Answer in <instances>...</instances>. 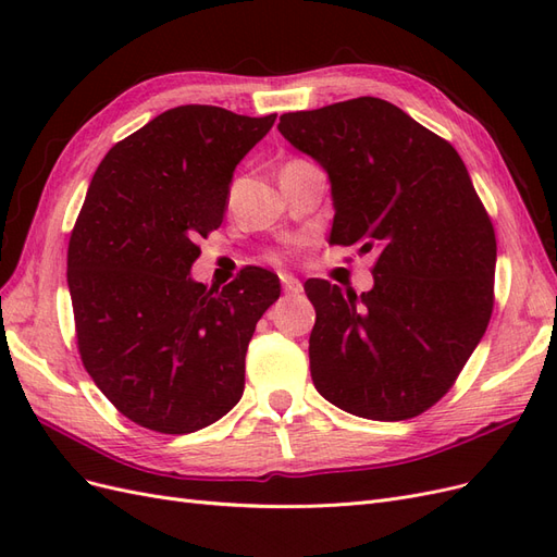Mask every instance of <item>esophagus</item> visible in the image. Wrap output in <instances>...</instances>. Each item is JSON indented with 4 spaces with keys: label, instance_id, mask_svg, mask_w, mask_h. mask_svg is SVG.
I'll list each match as a JSON object with an SVG mask.
<instances>
[{
    "label": "esophagus",
    "instance_id": "34e87169",
    "mask_svg": "<svg viewBox=\"0 0 557 557\" xmlns=\"http://www.w3.org/2000/svg\"><path fill=\"white\" fill-rule=\"evenodd\" d=\"M281 283H283V290L288 293V295L305 293V288H301V283H299L295 276H290V274H283V276H281Z\"/></svg>",
    "mask_w": 557,
    "mask_h": 557
}]
</instances>
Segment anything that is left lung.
Returning <instances> with one entry per match:
<instances>
[{
  "instance_id": "1",
  "label": "left lung",
  "mask_w": 557,
  "mask_h": 557,
  "mask_svg": "<svg viewBox=\"0 0 557 557\" xmlns=\"http://www.w3.org/2000/svg\"><path fill=\"white\" fill-rule=\"evenodd\" d=\"M278 132L330 178V244L376 252L374 288L362 295L305 283L315 391L369 420L423 413L493 313L495 232L462 158L379 97L283 113Z\"/></svg>"
}]
</instances>
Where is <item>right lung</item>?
<instances>
[{"instance_id": "right-lung-1", "label": "right lung", "mask_w": 557, "mask_h": 557, "mask_svg": "<svg viewBox=\"0 0 557 557\" xmlns=\"http://www.w3.org/2000/svg\"><path fill=\"white\" fill-rule=\"evenodd\" d=\"M274 121L176 107L117 141L90 181L66 252L78 350L141 428L197 432L244 395L248 342L281 281L246 267L221 290L190 269L197 239L223 223L234 170Z\"/></svg>"}]
</instances>
